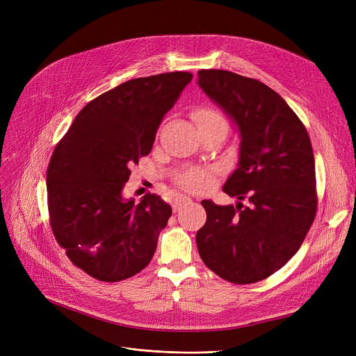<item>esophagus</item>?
<instances>
[{"label":"esophagus","mask_w":356,"mask_h":356,"mask_svg":"<svg viewBox=\"0 0 356 356\" xmlns=\"http://www.w3.org/2000/svg\"><path fill=\"white\" fill-rule=\"evenodd\" d=\"M191 202H192V199L188 197V196L176 195V196H173V199H172V208H173L175 212H177L181 207H184V204H188V203H191Z\"/></svg>","instance_id":"34e87169"}]
</instances>
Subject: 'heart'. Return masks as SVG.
Listing matches in <instances>:
<instances>
[{"label": "heart", "mask_w": 356, "mask_h": 356, "mask_svg": "<svg viewBox=\"0 0 356 356\" xmlns=\"http://www.w3.org/2000/svg\"><path fill=\"white\" fill-rule=\"evenodd\" d=\"M192 117L197 125L200 127H209L215 124L225 125V120L219 114V112L209 106H199L192 112ZM212 181V170H189L184 172L179 176L177 183L183 189L191 192H199L207 189Z\"/></svg>", "instance_id": "1"}]
</instances>
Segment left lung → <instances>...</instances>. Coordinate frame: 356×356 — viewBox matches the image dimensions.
Returning a JSON list of instances; mask_svg holds the SVG:
<instances>
[{
  "label": "left lung",
  "instance_id": "left-lung-1",
  "mask_svg": "<svg viewBox=\"0 0 356 356\" xmlns=\"http://www.w3.org/2000/svg\"><path fill=\"white\" fill-rule=\"evenodd\" d=\"M197 83L235 122L238 168L223 192L236 204L202 200L199 255L235 284L264 280L298 251L317 211L314 156L306 127L275 90L229 70H199ZM249 197L244 207L240 202Z\"/></svg>",
  "mask_w": 356,
  "mask_h": 356
}]
</instances>
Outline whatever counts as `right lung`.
Segmentation results:
<instances>
[{"instance_id":"obj_1","label":"right lung","mask_w":356,"mask_h":356,"mask_svg":"<svg viewBox=\"0 0 356 356\" xmlns=\"http://www.w3.org/2000/svg\"><path fill=\"white\" fill-rule=\"evenodd\" d=\"M192 78L170 72L124 82L83 106L56 145L47 168L50 227L90 277L121 282L152 261L170 204L154 193L125 200L122 189L129 165L152 152L164 115Z\"/></svg>"}]
</instances>
